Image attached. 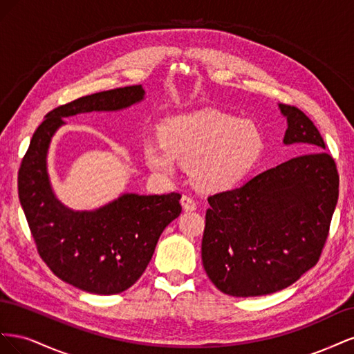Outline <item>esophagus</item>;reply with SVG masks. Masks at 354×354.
Wrapping results in <instances>:
<instances>
[{
	"mask_svg": "<svg viewBox=\"0 0 354 354\" xmlns=\"http://www.w3.org/2000/svg\"><path fill=\"white\" fill-rule=\"evenodd\" d=\"M181 207H183L185 211H195L196 209V202L192 199L187 195L181 196Z\"/></svg>",
	"mask_w": 354,
	"mask_h": 354,
	"instance_id": "1",
	"label": "esophagus"
}]
</instances>
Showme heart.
Instances as JSON below:
<instances>
[{"instance_id":"1","label":"heart","mask_w":354,"mask_h":354,"mask_svg":"<svg viewBox=\"0 0 354 354\" xmlns=\"http://www.w3.org/2000/svg\"><path fill=\"white\" fill-rule=\"evenodd\" d=\"M164 143L147 140L145 156L155 173L171 177L178 164L192 167L202 190L232 189L248 176L263 152V137L252 122L217 111L176 116L162 130Z\"/></svg>"}]
</instances>
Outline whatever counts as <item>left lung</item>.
Here are the masks:
<instances>
[{"instance_id": "left-lung-1", "label": "left lung", "mask_w": 354, "mask_h": 354, "mask_svg": "<svg viewBox=\"0 0 354 354\" xmlns=\"http://www.w3.org/2000/svg\"><path fill=\"white\" fill-rule=\"evenodd\" d=\"M283 143L312 153L208 198L202 264L211 282L232 297L273 294L297 282L319 261L338 201L335 160L310 118L279 104Z\"/></svg>"}]
</instances>
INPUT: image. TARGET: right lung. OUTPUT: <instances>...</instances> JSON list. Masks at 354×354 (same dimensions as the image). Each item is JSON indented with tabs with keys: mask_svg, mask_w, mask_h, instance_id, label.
Wrapping results in <instances>:
<instances>
[{
	"mask_svg": "<svg viewBox=\"0 0 354 354\" xmlns=\"http://www.w3.org/2000/svg\"><path fill=\"white\" fill-rule=\"evenodd\" d=\"M145 99L142 85L84 95L46 115L20 164L17 187L41 259L62 281L99 295L120 294L143 274L160 233L180 212V194H124L93 211H73L51 189L47 153L62 118L113 112Z\"/></svg>",
	"mask_w": 354,
	"mask_h": 354,
	"instance_id": "add662e5",
	"label": "right lung"
}]
</instances>
